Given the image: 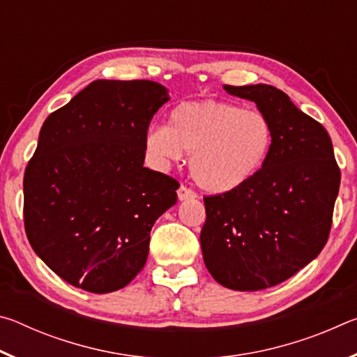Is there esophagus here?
I'll return each mask as SVG.
<instances>
[{
	"mask_svg": "<svg viewBox=\"0 0 357 357\" xmlns=\"http://www.w3.org/2000/svg\"><path fill=\"white\" fill-rule=\"evenodd\" d=\"M178 198H179V202L192 200V198H197V193L190 189H187L185 185H181L178 189Z\"/></svg>",
	"mask_w": 357,
	"mask_h": 357,
	"instance_id": "esophagus-1",
	"label": "esophagus"
}]
</instances>
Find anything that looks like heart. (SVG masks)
<instances>
[{
  "instance_id": "heart-1",
  "label": "heart",
  "mask_w": 357,
  "mask_h": 357,
  "mask_svg": "<svg viewBox=\"0 0 357 357\" xmlns=\"http://www.w3.org/2000/svg\"><path fill=\"white\" fill-rule=\"evenodd\" d=\"M274 142L273 124L264 113L233 102L204 99L181 102L168 114V126H154L144 148L165 167L190 153L195 183L211 193L244 185L268 157Z\"/></svg>"
}]
</instances>
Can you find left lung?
<instances>
[{
    "label": "left lung",
    "mask_w": 357,
    "mask_h": 357,
    "mask_svg": "<svg viewBox=\"0 0 357 357\" xmlns=\"http://www.w3.org/2000/svg\"><path fill=\"white\" fill-rule=\"evenodd\" d=\"M223 89L255 102L273 124L274 142L244 185L204 197L202 252L220 285L258 291L285 282L323 250L340 170L328 130L280 89L264 83Z\"/></svg>",
    "instance_id": "1"
}]
</instances>
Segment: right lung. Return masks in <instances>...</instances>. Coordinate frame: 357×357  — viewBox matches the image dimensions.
<instances>
[{"mask_svg":"<svg viewBox=\"0 0 357 357\" xmlns=\"http://www.w3.org/2000/svg\"><path fill=\"white\" fill-rule=\"evenodd\" d=\"M170 100L151 80H96L45 119L23 179L29 244L89 293L124 288L143 269L155 220L179 184L143 167L144 137Z\"/></svg>","mask_w":357,"mask_h":357,"instance_id":"1","label":"right lung"}]
</instances>
